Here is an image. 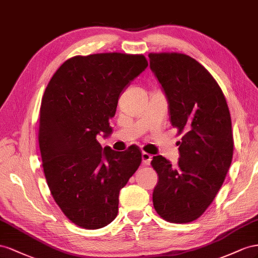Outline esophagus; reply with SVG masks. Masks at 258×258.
Listing matches in <instances>:
<instances>
[{
    "label": "esophagus",
    "instance_id": "34e87169",
    "mask_svg": "<svg viewBox=\"0 0 258 258\" xmlns=\"http://www.w3.org/2000/svg\"><path fill=\"white\" fill-rule=\"evenodd\" d=\"M142 157H143V162H144V163H145L146 165H149V164L151 163L152 156H151L150 153H148V152H143Z\"/></svg>",
    "mask_w": 258,
    "mask_h": 258
}]
</instances>
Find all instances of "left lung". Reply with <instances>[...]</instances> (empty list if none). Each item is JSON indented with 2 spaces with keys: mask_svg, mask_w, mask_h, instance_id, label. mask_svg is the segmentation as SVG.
<instances>
[{
  "mask_svg": "<svg viewBox=\"0 0 258 258\" xmlns=\"http://www.w3.org/2000/svg\"><path fill=\"white\" fill-rule=\"evenodd\" d=\"M150 68L170 104L171 123L181 135L176 166L162 156L151 165L159 175L154 210L166 222L187 224L207 211L222 187L233 156L231 117L222 88L194 58L150 53Z\"/></svg>",
  "mask_w": 258,
  "mask_h": 258,
  "instance_id": "obj_1",
  "label": "left lung"
}]
</instances>
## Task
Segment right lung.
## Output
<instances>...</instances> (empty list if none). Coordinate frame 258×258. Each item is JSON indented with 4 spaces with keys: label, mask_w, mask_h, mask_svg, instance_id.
Instances as JSON below:
<instances>
[{
    "label": "right lung",
    "mask_w": 258,
    "mask_h": 258,
    "mask_svg": "<svg viewBox=\"0 0 258 258\" xmlns=\"http://www.w3.org/2000/svg\"><path fill=\"white\" fill-rule=\"evenodd\" d=\"M148 67L142 54L75 56L51 77L40 108L42 166L55 202L71 223L99 229L117 215L120 190L142 163L137 146L102 150L120 94Z\"/></svg>",
    "instance_id": "right-lung-1"
}]
</instances>
